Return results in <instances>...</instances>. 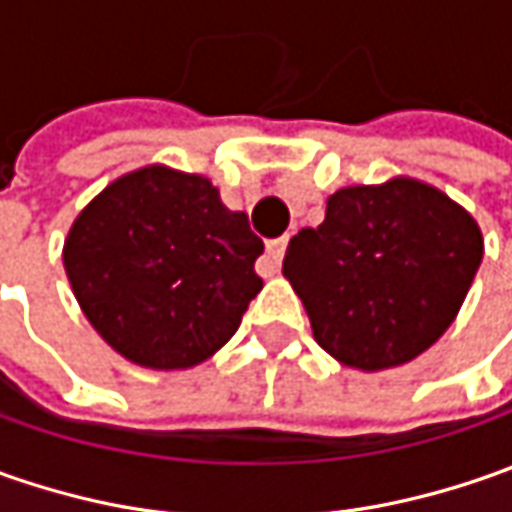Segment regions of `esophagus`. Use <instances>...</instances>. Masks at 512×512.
Instances as JSON below:
<instances>
[{"mask_svg": "<svg viewBox=\"0 0 512 512\" xmlns=\"http://www.w3.org/2000/svg\"><path fill=\"white\" fill-rule=\"evenodd\" d=\"M285 250H287V236H282V239H270L265 250V262L259 265V273H262V276H273V273H279L282 259H285Z\"/></svg>", "mask_w": 512, "mask_h": 512, "instance_id": "obj_1", "label": "esophagus"}]
</instances>
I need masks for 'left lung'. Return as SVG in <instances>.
<instances>
[{
	"label": "left lung",
	"mask_w": 512,
	"mask_h": 512,
	"mask_svg": "<svg viewBox=\"0 0 512 512\" xmlns=\"http://www.w3.org/2000/svg\"><path fill=\"white\" fill-rule=\"evenodd\" d=\"M482 256V227L459 202L393 176L327 196L325 222L290 239L282 273L319 347L344 367L376 373L442 339Z\"/></svg>",
	"instance_id": "left-lung-1"
}]
</instances>
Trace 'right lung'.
<instances>
[{
	"instance_id": "1",
	"label": "right lung",
	"mask_w": 512,
	"mask_h": 512,
	"mask_svg": "<svg viewBox=\"0 0 512 512\" xmlns=\"http://www.w3.org/2000/svg\"><path fill=\"white\" fill-rule=\"evenodd\" d=\"M262 239L207 176L145 165L113 179L73 219L62 247L93 330L148 370H187L239 330L262 290Z\"/></svg>"
}]
</instances>
